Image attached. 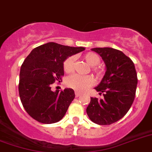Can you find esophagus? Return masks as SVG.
I'll return each mask as SVG.
<instances>
[{
    "mask_svg": "<svg viewBox=\"0 0 152 152\" xmlns=\"http://www.w3.org/2000/svg\"><path fill=\"white\" fill-rule=\"evenodd\" d=\"M75 95H76V97H80V95H82V94L80 93V92H78V91H76V92H75Z\"/></svg>",
    "mask_w": 152,
    "mask_h": 152,
    "instance_id": "obj_1",
    "label": "esophagus"
}]
</instances>
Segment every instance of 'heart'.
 <instances>
[{"instance_id": "obj_1", "label": "heart", "mask_w": 152, "mask_h": 152, "mask_svg": "<svg viewBox=\"0 0 152 152\" xmlns=\"http://www.w3.org/2000/svg\"><path fill=\"white\" fill-rule=\"evenodd\" d=\"M84 59L87 63L91 66H94L93 68L94 72H95L97 76L100 77L102 76L103 71L100 68L96 67V65H98L101 62L100 57L95 53L89 52L84 55ZM76 58L75 56L68 57L63 62V69L65 72H71L74 69V64H75ZM65 83L67 87L74 89L77 91H87L89 87L93 86L94 83V80L91 76H82L80 74L75 73L69 76L66 79Z\"/></svg>"}]
</instances>
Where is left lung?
I'll return each mask as SVG.
<instances>
[{
    "mask_svg": "<svg viewBox=\"0 0 152 152\" xmlns=\"http://www.w3.org/2000/svg\"><path fill=\"white\" fill-rule=\"evenodd\" d=\"M106 65V72L95 87L104 98L91 97L87 113L98 125H111L122 119L129 110L136 94L137 75L131 59L121 50L112 48H96Z\"/></svg>",
    "mask_w": 152,
    "mask_h": 152,
    "instance_id": "1",
    "label": "left lung"
}]
</instances>
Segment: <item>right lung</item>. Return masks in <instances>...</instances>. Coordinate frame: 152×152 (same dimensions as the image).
I'll use <instances>...</instances> for the list:
<instances>
[{"label":"right lung","instance_id":"add662e5","mask_svg":"<svg viewBox=\"0 0 152 152\" xmlns=\"http://www.w3.org/2000/svg\"><path fill=\"white\" fill-rule=\"evenodd\" d=\"M84 48L50 42L35 48L21 66L18 92L25 110L39 123L61 120L75 97L72 89L52 91L51 85L64 76L63 62Z\"/></svg>","mask_w":152,"mask_h":152}]
</instances>
